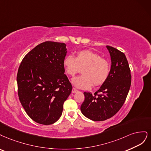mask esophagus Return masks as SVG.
<instances>
[{"mask_svg": "<svg viewBox=\"0 0 151 151\" xmlns=\"http://www.w3.org/2000/svg\"><path fill=\"white\" fill-rule=\"evenodd\" d=\"M78 91L76 89H75V88H73L72 89V93H76V92H78Z\"/></svg>", "mask_w": 151, "mask_h": 151, "instance_id": "1", "label": "esophagus"}]
</instances>
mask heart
Wrapping results in <instances>:
<instances>
[{"label":"heart","instance_id":"heart-1","mask_svg":"<svg viewBox=\"0 0 151 151\" xmlns=\"http://www.w3.org/2000/svg\"><path fill=\"white\" fill-rule=\"evenodd\" d=\"M63 66L66 74L72 76L83 69V75L71 80L72 84L81 90H88L93 85L94 86L103 85L107 80L110 70L109 61L89 50L79 51L75 58L71 55L66 56Z\"/></svg>","mask_w":151,"mask_h":151}]
</instances>
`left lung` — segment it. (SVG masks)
<instances>
[{
  "label": "left lung",
  "instance_id": "8db88e82",
  "mask_svg": "<svg viewBox=\"0 0 151 151\" xmlns=\"http://www.w3.org/2000/svg\"><path fill=\"white\" fill-rule=\"evenodd\" d=\"M106 47L111 58L108 78L94 95L84 92L85 100L80 108L83 115L93 121L105 120L117 113L131 85L130 70L124 53L111 46Z\"/></svg>",
  "mask_w": 151,
  "mask_h": 151
}]
</instances>
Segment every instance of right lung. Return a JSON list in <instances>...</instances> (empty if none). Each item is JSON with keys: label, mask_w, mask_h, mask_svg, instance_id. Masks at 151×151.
Segmentation results:
<instances>
[{"label": "right lung", "mask_w": 151, "mask_h": 151, "mask_svg": "<svg viewBox=\"0 0 151 151\" xmlns=\"http://www.w3.org/2000/svg\"><path fill=\"white\" fill-rule=\"evenodd\" d=\"M65 43L46 41L24 56L17 75L19 100L36 122L50 125L60 118L72 85L65 75Z\"/></svg>", "instance_id": "obj_1"}]
</instances>
